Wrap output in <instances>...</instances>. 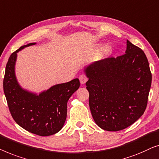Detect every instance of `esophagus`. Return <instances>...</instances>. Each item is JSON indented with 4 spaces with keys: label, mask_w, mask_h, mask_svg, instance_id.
<instances>
[{
    "label": "esophagus",
    "mask_w": 159,
    "mask_h": 159,
    "mask_svg": "<svg viewBox=\"0 0 159 159\" xmlns=\"http://www.w3.org/2000/svg\"><path fill=\"white\" fill-rule=\"evenodd\" d=\"M79 80H80V84H86V82L88 80V79H87V77L85 75H80Z\"/></svg>",
    "instance_id": "esophagus-1"
}]
</instances>
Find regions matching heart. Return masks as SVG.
Wrapping results in <instances>:
<instances>
[{
    "label": "heart",
    "instance_id": "b5f03b06",
    "mask_svg": "<svg viewBox=\"0 0 159 159\" xmlns=\"http://www.w3.org/2000/svg\"><path fill=\"white\" fill-rule=\"evenodd\" d=\"M111 46L109 44H105L102 49V55L103 57H106L111 52Z\"/></svg>",
    "mask_w": 159,
    "mask_h": 159
}]
</instances>
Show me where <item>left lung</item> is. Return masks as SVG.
Instances as JSON below:
<instances>
[{"instance_id": "left-lung-1", "label": "left lung", "mask_w": 159, "mask_h": 159, "mask_svg": "<svg viewBox=\"0 0 159 159\" xmlns=\"http://www.w3.org/2000/svg\"><path fill=\"white\" fill-rule=\"evenodd\" d=\"M89 107L98 126L119 131L143 115L152 75L143 51L127 40L125 54L85 67Z\"/></svg>"}]
</instances>
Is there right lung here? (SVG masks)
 <instances>
[{"instance_id":"1","label":"right lung","mask_w":159,"mask_h":159,"mask_svg":"<svg viewBox=\"0 0 159 159\" xmlns=\"http://www.w3.org/2000/svg\"><path fill=\"white\" fill-rule=\"evenodd\" d=\"M36 42L23 45L8 60L3 91L15 122L30 133L40 136L54 135L62 128L67 117V103L80 86L79 79L51 86L37 93L22 88L16 75L17 53Z\"/></svg>"}]
</instances>
